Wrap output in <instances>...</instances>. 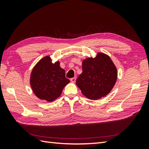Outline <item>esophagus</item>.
I'll return each mask as SVG.
<instances>
[{
    "instance_id": "esophagus-1",
    "label": "esophagus",
    "mask_w": 149,
    "mask_h": 149,
    "mask_svg": "<svg viewBox=\"0 0 149 149\" xmlns=\"http://www.w3.org/2000/svg\"><path fill=\"white\" fill-rule=\"evenodd\" d=\"M76 78H71V79H70V81H71V83H74L75 82H76Z\"/></svg>"
}]
</instances>
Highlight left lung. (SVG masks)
Listing matches in <instances>:
<instances>
[{
    "instance_id": "obj_1",
    "label": "left lung",
    "mask_w": 149,
    "mask_h": 149,
    "mask_svg": "<svg viewBox=\"0 0 149 149\" xmlns=\"http://www.w3.org/2000/svg\"><path fill=\"white\" fill-rule=\"evenodd\" d=\"M82 68L76 84L84 96L97 100L111 91L118 78V70L109 55L99 52L95 58H86L82 61Z\"/></svg>"
}]
</instances>
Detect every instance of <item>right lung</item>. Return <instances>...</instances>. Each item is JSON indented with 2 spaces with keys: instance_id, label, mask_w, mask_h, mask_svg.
<instances>
[{
  "instance_id": "1",
  "label": "right lung",
  "mask_w": 149,
  "mask_h": 149,
  "mask_svg": "<svg viewBox=\"0 0 149 149\" xmlns=\"http://www.w3.org/2000/svg\"><path fill=\"white\" fill-rule=\"evenodd\" d=\"M60 62L53 63L49 55L40 60L31 70L30 84L35 95L41 100L52 102L59 97L70 81L65 77V71Z\"/></svg>"
}]
</instances>
